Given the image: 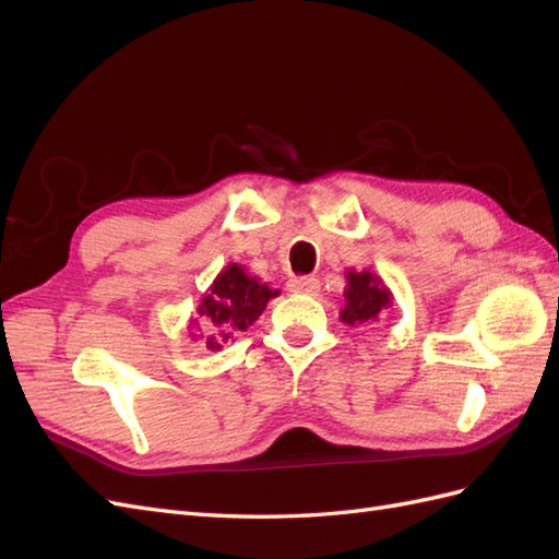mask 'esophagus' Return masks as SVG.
<instances>
[{"label":"esophagus","mask_w":559,"mask_h":559,"mask_svg":"<svg viewBox=\"0 0 559 559\" xmlns=\"http://www.w3.org/2000/svg\"><path fill=\"white\" fill-rule=\"evenodd\" d=\"M289 289H292L294 294H302V296H317V292H319V280H317V277H310V275H306V277H294V280L289 282Z\"/></svg>","instance_id":"esophagus-1"}]
</instances>
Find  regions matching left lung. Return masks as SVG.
Instances as JSON below:
<instances>
[{
  "mask_svg": "<svg viewBox=\"0 0 559 559\" xmlns=\"http://www.w3.org/2000/svg\"><path fill=\"white\" fill-rule=\"evenodd\" d=\"M345 308L341 310V321L347 326L368 324V321H378L380 312L392 308L394 294L382 282L380 275L370 273V270H345Z\"/></svg>",
  "mask_w": 559,
  "mask_h": 559,
  "instance_id": "left-lung-1",
  "label": "left lung"
}]
</instances>
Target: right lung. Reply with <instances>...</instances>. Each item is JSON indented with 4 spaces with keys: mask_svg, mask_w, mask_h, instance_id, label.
I'll list each match as a JSON object with an SVG mask.
<instances>
[{
    "mask_svg": "<svg viewBox=\"0 0 559 559\" xmlns=\"http://www.w3.org/2000/svg\"><path fill=\"white\" fill-rule=\"evenodd\" d=\"M280 296L277 289H270L259 277L249 275L245 265L228 263L214 277L207 294L202 296L191 319L193 337H205V345L212 352L222 349L238 331H247L261 317L267 300ZM206 333L202 334L201 329Z\"/></svg>",
    "mask_w": 559,
    "mask_h": 559,
    "instance_id": "obj_1",
    "label": "right lung"
}]
</instances>
